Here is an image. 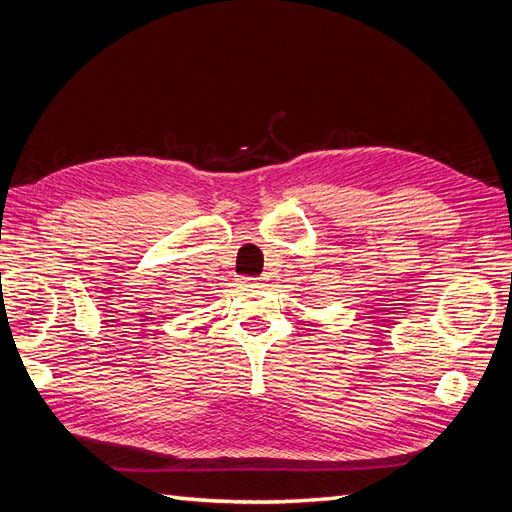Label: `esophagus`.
I'll use <instances>...</instances> for the list:
<instances>
[{"mask_svg": "<svg viewBox=\"0 0 512 512\" xmlns=\"http://www.w3.org/2000/svg\"><path fill=\"white\" fill-rule=\"evenodd\" d=\"M269 277L267 275H262V277H243V284H262V282H267Z\"/></svg>", "mask_w": 512, "mask_h": 512, "instance_id": "1", "label": "esophagus"}]
</instances>
